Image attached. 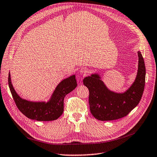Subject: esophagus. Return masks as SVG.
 Here are the masks:
<instances>
[{
	"instance_id": "34e87169",
	"label": "esophagus",
	"mask_w": 157,
	"mask_h": 157,
	"mask_svg": "<svg viewBox=\"0 0 157 157\" xmlns=\"http://www.w3.org/2000/svg\"><path fill=\"white\" fill-rule=\"evenodd\" d=\"M88 71L87 69H85V68H82V69L80 70V74L84 75V76L88 74Z\"/></svg>"
}]
</instances>
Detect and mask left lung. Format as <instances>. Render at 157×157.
Wrapping results in <instances>:
<instances>
[{
    "instance_id": "1",
    "label": "left lung",
    "mask_w": 157,
    "mask_h": 157,
    "mask_svg": "<svg viewBox=\"0 0 157 157\" xmlns=\"http://www.w3.org/2000/svg\"><path fill=\"white\" fill-rule=\"evenodd\" d=\"M139 69L137 78L124 93L109 90L98 74L85 78L83 84L89 90V106L93 116L99 121H112L124 117L137 106L144 92L146 67L140 52H138Z\"/></svg>"
}]
</instances>
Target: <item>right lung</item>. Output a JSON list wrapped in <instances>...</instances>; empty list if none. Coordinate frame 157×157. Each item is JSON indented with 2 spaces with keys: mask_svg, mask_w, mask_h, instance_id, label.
Wrapping results in <instances>:
<instances>
[{
  "mask_svg": "<svg viewBox=\"0 0 157 157\" xmlns=\"http://www.w3.org/2000/svg\"><path fill=\"white\" fill-rule=\"evenodd\" d=\"M8 84L13 98L18 110L28 118L38 121H54L60 117L63 112L65 96L77 86L76 76L73 75L60 82L50 101L44 103L28 101L20 98L13 87L10 74Z\"/></svg>",
  "mask_w": 157,
  "mask_h": 157,
  "instance_id": "1",
  "label": "right lung"
}]
</instances>
